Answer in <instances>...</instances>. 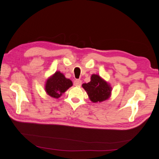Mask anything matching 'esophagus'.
<instances>
[{
  "label": "esophagus",
  "instance_id": "esophagus-1",
  "mask_svg": "<svg viewBox=\"0 0 159 159\" xmlns=\"http://www.w3.org/2000/svg\"><path fill=\"white\" fill-rule=\"evenodd\" d=\"M75 86H80L81 85V81L80 80H75L74 82Z\"/></svg>",
  "mask_w": 159,
  "mask_h": 159
}]
</instances>
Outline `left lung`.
Returning a JSON list of instances; mask_svg holds the SVG:
<instances>
[{"mask_svg": "<svg viewBox=\"0 0 159 159\" xmlns=\"http://www.w3.org/2000/svg\"><path fill=\"white\" fill-rule=\"evenodd\" d=\"M82 87L93 103L102 102L107 99L111 92V88L106 81L98 75L95 74L91 75L90 82L84 84Z\"/></svg>", "mask_w": 159, "mask_h": 159, "instance_id": "8db88e82", "label": "left lung"}]
</instances>
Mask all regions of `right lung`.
<instances>
[{
  "label": "right lung",
  "mask_w": 159,
  "mask_h": 159,
  "mask_svg": "<svg viewBox=\"0 0 159 159\" xmlns=\"http://www.w3.org/2000/svg\"><path fill=\"white\" fill-rule=\"evenodd\" d=\"M71 81L65 78L60 71H56L50 78L47 80L45 89L46 93L54 98H59L71 86Z\"/></svg>",
  "instance_id": "right-lung-1"
}]
</instances>
